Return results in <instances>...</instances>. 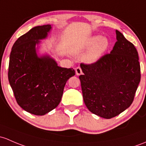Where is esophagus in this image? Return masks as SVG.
<instances>
[{
    "instance_id": "esophagus-1",
    "label": "esophagus",
    "mask_w": 146,
    "mask_h": 146,
    "mask_svg": "<svg viewBox=\"0 0 146 146\" xmlns=\"http://www.w3.org/2000/svg\"><path fill=\"white\" fill-rule=\"evenodd\" d=\"M82 73V71L80 67H77V68H76V74L77 75V76H80V75H81Z\"/></svg>"
}]
</instances>
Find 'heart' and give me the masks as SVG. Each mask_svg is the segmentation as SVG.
Here are the masks:
<instances>
[{
	"mask_svg": "<svg viewBox=\"0 0 146 146\" xmlns=\"http://www.w3.org/2000/svg\"><path fill=\"white\" fill-rule=\"evenodd\" d=\"M110 45L109 39L100 35L93 36L87 38L85 42V48L88 49L83 54L82 59L87 64L96 62L108 50Z\"/></svg>",
	"mask_w": 146,
	"mask_h": 146,
	"instance_id": "b5f03b06",
	"label": "heart"
}]
</instances>
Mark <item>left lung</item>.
<instances>
[{"mask_svg": "<svg viewBox=\"0 0 146 146\" xmlns=\"http://www.w3.org/2000/svg\"><path fill=\"white\" fill-rule=\"evenodd\" d=\"M113 50L92 64H81L79 76L85 106L106 119L122 113L132 104L141 80L139 54L122 33L115 31Z\"/></svg>", "mask_w": 146, "mask_h": 146, "instance_id": "left-lung-1", "label": "left lung"}]
</instances>
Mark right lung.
Returning a JSON list of instances; mask_svg holds the SVG:
<instances>
[{"label":"right lung","mask_w":146,"mask_h":146,"mask_svg":"<svg viewBox=\"0 0 146 146\" xmlns=\"http://www.w3.org/2000/svg\"><path fill=\"white\" fill-rule=\"evenodd\" d=\"M51 30L50 24L32 28L17 40L10 56L8 80L17 102L36 115L59 105L67 80L75 75L73 68L59 66L51 55L40 52L41 40Z\"/></svg>","instance_id":"right-lung-1"}]
</instances>
